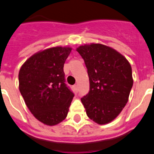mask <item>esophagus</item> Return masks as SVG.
Here are the masks:
<instances>
[{
  "label": "esophagus",
  "mask_w": 154,
  "mask_h": 154,
  "mask_svg": "<svg viewBox=\"0 0 154 154\" xmlns=\"http://www.w3.org/2000/svg\"><path fill=\"white\" fill-rule=\"evenodd\" d=\"M74 88H75V90L76 91H78V85H75Z\"/></svg>",
  "instance_id": "1"
}]
</instances>
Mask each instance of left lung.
I'll return each instance as SVG.
<instances>
[{
  "label": "left lung",
  "mask_w": 154,
  "mask_h": 154,
  "mask_svg": "<svg viewBox=\"0 0 154 154\" xmlns=\"http://www.w3.org/2000/svg\"><path fill=\"white\" fill-rule=\"evenodd\" d=\"M90 79V92L81 98L89 118L99 125L112 122L128 100L133 85L128 60L111 47L100 43L79 47Z\"/></svg>",
  "instance_id": "left-lung-1"
}]
</instances>
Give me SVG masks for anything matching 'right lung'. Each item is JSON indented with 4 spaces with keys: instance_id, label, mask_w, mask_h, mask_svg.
Here are the masks:
<instances>
[{
    "instance_id": "add662e5",
    "label": "right lung",
    "mask_w": 154,
    "mask_h": 154,
    "mask_svg": "<svg viewBox=\"0 0 154 154\" xmlns=\"http://www.w3.org/2000/svg\"><path fill=\"white\" fill-rule=\"evenodd\" d=\"M69 47H55L34 54L21 67L19 91L33 116L47 125L65 119L74 97L64 83V64Z\"/></svg>"
}]
</instances>
